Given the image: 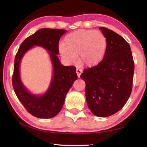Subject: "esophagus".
I'll list each match as a JSON object with an SVG mask.
<instances>
[{"label": "esophagus", "instance_id": "1", "mask_svg": "<svg viewBox=\"0 0 147 147\" xmlns=\"http://www.w3.org/2000/svg\"><path fill=\"white\" fill-rule=\"evenodd\" d=\"M76 74H77V76H78V78H80V75H81V74L82 73V69H76Z\"/></svg>", "mask_w": 147, "mask_h": 147}]
</instances>
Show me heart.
I'll return each instance as SVG.
<instances>
[{
	"label": "heart",
	"mask_w": 147,
	"mask_h": 147,
	"mask_svg": "<svg viewBox=\"0 0 147 147\" xmlns=\"http://www.w3.org/2000/svg\"><path fill=\"white\" fill-rule=\"evenodd\" d=\"M106 49L107 40L101 32L80 29L65 36L59 52L67 62L76 63L78 58L82 65L92 67L103 60Z\"/></svg>",
	"instance_id": "1"
}]
</instances>
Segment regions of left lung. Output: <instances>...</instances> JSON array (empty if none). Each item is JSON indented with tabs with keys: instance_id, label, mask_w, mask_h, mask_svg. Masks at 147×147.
I'll list each match as a JSON object with an SVG mask.
<instances>
[{
	"instance_id": "1",
	"label": "left lung",
	"mask_w": 147,
	"mask_h": 147,
	"mask_svg": "<svg viewBox=\"0 0 147 147\" xmlns=\"http://www.w3.org/2000/svg\"><path fill=\"white\" fill-rule=\"evenodd\" d=\"M100 29L107 40L103 60L81 74L85 82L88 107L98 117H107L123 108L131 94L134 63L130 45L107 28Z\"/></svg>"
}]
</instances>
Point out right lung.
Returning a JSON list of instances; mask_svg holds the SVG:
<instances>
[{"instance_id": "1", "label": "right lung", "mask_w": 147, "mask_h": 147, "mask_svg": "<svg viewBox=\"0 0 147 147\" xmlns=\"http://www.w3.org/2000/svg\"><path fill=\"white\" fill-rule=\"evenodd\" d=\"M65 33V29H40L24 40L15 56L12 78L13 89L28 113L36 118L47 119L57 116L63 105L67 93L78 78L75 67L61 64L57 56L59 40ZM34 46L42 47L48 51L53 67L52 82L46 92L42 95L29 92L23 84L20 75L22 58Z\"/></svg>"}]
</instances>
